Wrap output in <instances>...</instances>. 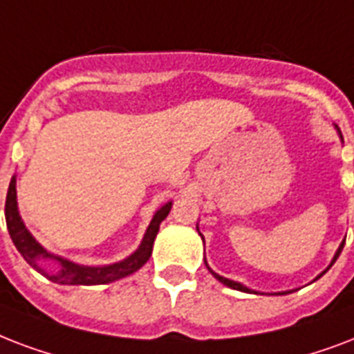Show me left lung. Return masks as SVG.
<instances>
[{"instance_id": "1", "label": "left lung", "mask_w": 354, "mask_h": 354, "mask_svg": "<svg viewBox=\"0 0 354 354\" xmlns=\"http://www.w3.org/2000/svg\"><path fill=\"white\" fill-rule=\"evenodd\" d=\"M344 243H345V240L342 243H339V248H338V251H336V254H334V259H333V262H330V266L334 264V262H336V259H338L339 257V253H342V249H344ZM330 266H328V268H330ZM327 268V270H328ZM325 270V271H327ZM325 271H323V273H325ZM322 273V275H323ZM212 275L216 277V279H218V281L220 282H223V284H225V286H229V288H232V290H240V292H251V290L249 288H245V286H243V284H240V282H236V281H231V279H225V277H221V275H218V273H214V271H212ZM319 275V277H322Z\"/></svg>"}]
</instances>
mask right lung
<instances>
[{
    "instance_id": "add662e5",
    "label": "right lung",
    "mask_w": 354,
    "mask_h": 354,
    "mask_svg": "<svg viewBox=\"0 0 354 354\" xmlns=\"http://www.w3.org/2000/svg\"><path fill=\"white\" fill-rule=\"evenodd\" d=\"M169 208H171V203H166L164 207L158 208L157 214L153 216L151 223L147 227L140 248L129 259L122 260L118 264L101 266V268L79 266L70 262V260L55 257V254L48 253L31 236V232L27 231L26 225H24V221H21L20 214H18V207H16V177L10 179L9 192H7L5 220H7V229H9V234L12 238V242H15L16 249L27 260V264H31L38 273H42V275L48 277L49 281L59 282V284H83V286H90V284H106V282L123 279V277L131 275V273H134V271L140 270L142 266L146 264L149 257H151L153 242H155V236H157L158 227H160L164 218L169 214ZM44 259H53L59 264V268H52L48 272L43 268Z\"/></svg>"
}]
</instances>
